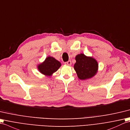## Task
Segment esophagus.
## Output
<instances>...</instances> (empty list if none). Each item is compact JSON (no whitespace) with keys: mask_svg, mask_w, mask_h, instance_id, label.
Masks as SVG:
<instances>
[{"mask_svg":"<svg viewBox=\"0 0 130 130\" xmlns=\"http://www.w3.org/2000/svg\"><path fill=\"white\" fill-rule=\"evenodd\" d=\"M64 64H66V65H67V66H71L72 64V62H71V60H68V61L65 62Z\"/></svg>","mask_w":130,"mask_h":130,"instance_id":"esophagus-1","label":"esophagus"}]
</instances>
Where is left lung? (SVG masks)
Listing matches in <instances>:
<instances>
[{
    "label": "left lung",
    "instance_id": "left-lung-1",
    "mask_svg": "<svg viewBox=\"0 0 130 130\" xmlns=\"http://www.w3.org/2000/svg\"><path fill=\"white\" fill-rule=\"evenodd\" d=\"M74 68L80 79L90 78L96 73L98 69L97 62L92 57H86L84 54H78Z\"/></svg>",
    "mask_w": 130,
    "mask_h": 130
}]
</instances>
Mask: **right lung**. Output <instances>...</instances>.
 Returning a JSON list of instances; mask_svg holds the SVG:
<instances>
[{"label":"right lung","mask_w":130,"mask_h":130,"mask_svg":"<svg viewBox=\"0 0 130 130\" xmlns=\"http://www.w3.org/2000/svg\"><path fill=\"white\" fill-rule=\"evenodd\" d=\"M60 66V63L55 58L48 57L44 62L38 66V70L42 74L46 76H51L58 70Z\"/></svg>","instance_id":"1"}]
</instances>
